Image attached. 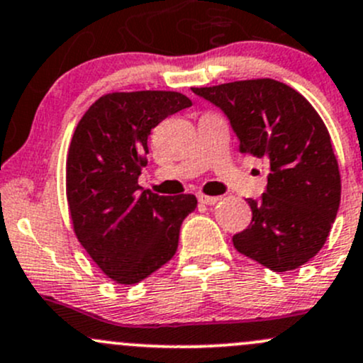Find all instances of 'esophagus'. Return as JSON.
Segmentation results:
<instances>
[{
  "mask_svg": "<svg viewBox=\"0 0 363 363\" xmlns=\"http://www.w3.org/2000/svg\"><path fill=\"white\" fill-rule=\"evenodd\" d=\"M196 198L198 201L203 205H213L219 201V196H211V194H203V193H196Z\"/></svg>",
  "mask_w": 363,
  "mask_h": 363,
  "instance_id": "1",
  "label": "esophagus"
}]
</instances>
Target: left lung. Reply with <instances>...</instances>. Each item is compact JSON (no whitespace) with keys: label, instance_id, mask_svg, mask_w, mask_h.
Returning a JSON list of instances; mask_svg holds the SVG:
<instances>
[{"label":"left lung","instance_id":"obj_1","mask_svg":"<svg viewBox=\"0 0 363 363\" xmlns=\"http://www.w3.org/2000/svg\"><path fill=\"white\" fill-rule=\"evenodd\" d=\"M220 108L240 139V152L269 165L252 220L233 236L240 254L273 272H289L318 254L341 201V175L325 123L294 89L272 78L193 89Z\"/></svg>","mask_w":363,"mask_h":363}]
</instances>
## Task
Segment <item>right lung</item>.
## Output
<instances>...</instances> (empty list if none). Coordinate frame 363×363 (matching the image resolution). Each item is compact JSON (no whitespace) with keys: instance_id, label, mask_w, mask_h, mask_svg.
<instances>
[{"instance_id":"1","label":"right lung","mask_w":363,"mask_h":363,"mask_svg":"<svg viewBox=\"0 0 363 363\" xmlns=\"http://www.w3.org/2000/svg\"><path fill=\"white\" fill-rule=\"evenodd\" d=\"M193 102L179 91H113L94 102L72 133L66 194L72 230L116 284L133 285L174 257L194 194L160 196L137 184L147 137Z\"/></svg>"}]
</instances>
